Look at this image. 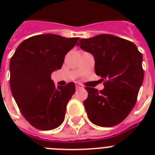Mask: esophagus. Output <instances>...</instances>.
<instances>
[{
	"label": "esophagus",
	"mask_w": 155,
	"mask_h": 155,
	"mask_svg": "<svg viewBox=\"0 0 155 155\" xmlns=\"http://www.w3.org/2000/svg\"><path fill=\"white\" fill-rule=\"evenodd\" d=\"M75 87H76V88H78V89H81V88H84L83 85L80 84H75Z\"/></svg>",
	"instance_id": "esophagus-1"
}]
</instances>
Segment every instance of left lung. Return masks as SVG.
I'll return each mask as SVG.
<instances>
[{"label":"left lung","mask_w":155,"mask_h":155,"mask_svg":"<svg viewBox=\"0 0 155 155\" xmlns=\"http://www.w3.org/2000/svg\"><path fill=\"white\" fill-rule=\"evenodd\" d=\"M82 50L92 54L95 72L101 76V91L86 87L88 96L84 101L91 122L112 127L125 120L137 101L143 82L142 55L136 45L111 35H99L80 39Z\"/></svg>","instance_id":"8db88e82"}]
</instances>
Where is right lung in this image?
I'll return each instance as SVG.
<instances>
[{
    "mask_svg": "<svg viewBox=\"0 0 155 155\" xmlns=\"http://www.w3.org/2000/svg\"><path fill=\"white\" fill-rule=\"evenodd\" d=\"M79 39L36 35L23 41L11 58V92L23 117L38 130H54L64 120L75 83L55 86L51 75L61 69L65 55Z\"/></svg>",
    "mask_w": 155,
    "mask_h": 155,
    "instance_id": "1",
    "label": "right lung"
}]
</instances>
